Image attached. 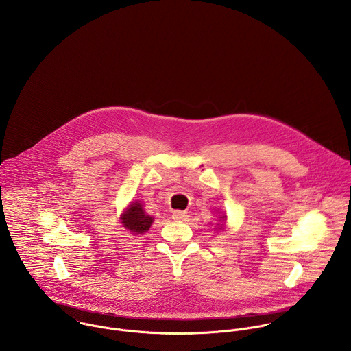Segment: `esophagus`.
<instances>
[{
	"instance_id": "1",
	"label": "esophagus",
	"mask_w": 351,
	"mask_h": 351,
	"mask_svg": "<svg viewBox=\"0 0 351 351\" xmlns=\"http://www.w3.org/2000/svg\"><path fill=\"white\" fill-rule=\"evenodd\" d=\"M188 219V213L186 212H182V210H176L173 213V220L176 221H185Z\"/></svg>"
}]
</instances>
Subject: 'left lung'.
Wrapping results in <instances>:
<instances>
[{
  "label": "left lung",
  "mask_w": 351,
  "mask_h": 351,
  "mask_svg": "<svg viewBox=\"0 0 351 351\" xmlns=\"http://www.w3.org/2000/svg\"><path fill=\"white\" fill-rule=\"evenodd\" d=\"M221 219H223V220H226V219H227V217H226V216H221ZM217 230H223V226H220V228H219V227H217Z\"/></svg>",
  "instance_id": "1"
}]
</instances>
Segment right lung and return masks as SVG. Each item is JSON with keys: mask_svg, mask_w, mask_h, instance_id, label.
I'll return each instance as SVG.
<instances>
[{"mask_svg": "<svg viewBox=\"0 0 351 351\" xmlns=\"http://www.w3.org/2000/svg\"><path fill=\"white\" fill-rule=\"evenodd\" d=\"M152 221L154 217H151L150 215L145 212L143 205L139 201L130 204L127 210L121 215L123 226L135 235L147 232L150 230Z\"/></svg>", "mask_w": 351, "mask_h": 351, "instance_id": "1", "label": "right lung"}]
</instances>
